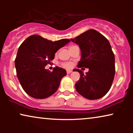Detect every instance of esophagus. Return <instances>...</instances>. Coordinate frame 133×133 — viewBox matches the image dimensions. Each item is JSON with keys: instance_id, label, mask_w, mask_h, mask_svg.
<instances>
[{"instance_id": "esophagus-1", "label": "esophagus", "mask_w": 133, "mask_h": 133, "mask_svg": "<svg viewBox=\"0 0 133 133\" xmlns=\"http://www.w3.org/2000/svg\"><path fill=\"white\" fill-rule=\"evenodd\" d=\"M72 72V71L71 70H66V73L67 74H70V73H71V72Z\"/></svg>"}]
</instances>
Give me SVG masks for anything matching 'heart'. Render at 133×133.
Listing matches in <instances>:
<instances>
[{"instance_id":"obj_1","label":"heart","mask_w":133,"mask_h":133,"mask_svg":"<svg viewBox=\"0 0 133 133\" xmlns=\"http://www.w3.org/2000/svg\"><path fill=\"white\" fill-rule=\"evenodd\" d=\"M73 46H74V45L71 46L70 47ZM62 66H63L65 68H70L71 67V63H69V62H63L62 63Z\"/></svg>"}]
</instances>
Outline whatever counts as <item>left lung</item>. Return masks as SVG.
<instances>
[{
  "mask_svg": "<svg viewBox=\"0 0 133 133\" xmlns=\"http://www.w3.org/2000/svg\"><path fill=\"white\" fill-rule=\"evenodd\" d=\"M71 41L79 45L81 50V59L77 67L89 69L85 74L79 69L73 70L81 75L75 84L76 91L90 100L103 97L111 87L116 71L114 54L110 42L92 29Z\"/></svg>",
  "mask_w": 133,
  "mask_h": 133,
  "instance_id": "obj_1",
  "label": "left lung"
}]
</instances>
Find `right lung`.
I'll list each match as a JSON object with an SVG mask.
<instances>
[{"instance_id":"add662e5","label":"right lung","mask_w":133,"mask_h":133,"mask_svg":"<svg viewBox=\"0 0 133 133\" xmlns=\"http://www.w3.org/2000/svg\"><path fill=\"white\" fill-rule=\"evenodd\" d=\"M70 41L63 39L52 42L34 34L23 42L18 49L15 66L19 82L27 94L42 99L57 90L66 70L56 66L51 72L45 67L54 59L56 51Z\"/></svg>"}]
</instances>
